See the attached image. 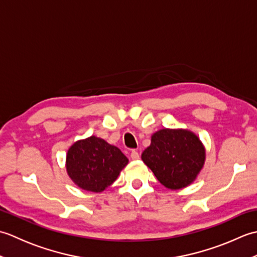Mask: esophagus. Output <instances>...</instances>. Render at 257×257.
Here are the masks:
<instances>
[{"label": "esophagus", "instance_id": "obj_1", "mask_svg": "<svg viewBox=\"0 0 257 257\" xmlns=\"http://www.w3.org/2000/svg\"><path fill=\"white\" fill-rule=\"evenodd\" d=\"M130 158H132L133 160H139V158H140V156H139V154L137 151H132V154H130Z\"/></svg>", "mask_w": 257, "mask_h": 257}]
</instances>
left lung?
Here are the masks:
<instances>
[{"instance_id": "1", "label": "left lung", "mask_w": 257, "mask_h": 257, "mask_svg": "<svg viewBox=\"0 0 257 257\" xmlns=\"http://www.w3.org/2000/svg\"><path fill=\"white\" fill-rule=\"evenodd\" d=\"M146 166L166 188L180 190L195 181L204 167L205 148L188 129L158 130L141 155Z\"/></svg>"}]
</instances>
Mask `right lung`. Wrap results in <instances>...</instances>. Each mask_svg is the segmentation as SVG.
<instances>
[{
	"label": "right lung",
	"instance_id": "obj_1",
	"mask_svg": "<svg viewBox=\"0 0 257 257\" xmlns=\"http://www.w3.org/2000/svg\"><path fill=\"white\" fill-rule=\"evenodd\" d=\"M128 162V158L116 146L90 136L70 146L66 171L78 188L99 193L116 181Z\"/></svg>",
	"mask_w": 257,
	"mask_h": 257
}]
</instances>
